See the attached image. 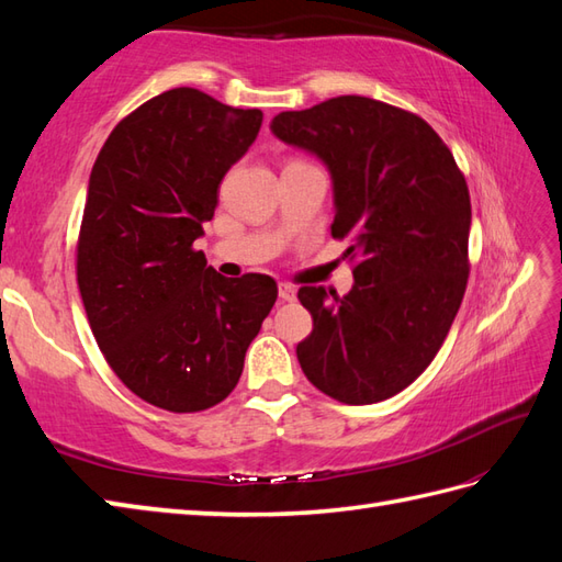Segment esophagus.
<instances>
[{"label": "esophagus", "instance_id": "34e87169", "mask_svg": "<svg viewBox=\"0 0 562 562\" xmlns=\"http://www.w3.org/2000/svg\"><path fill=\"white\" fill-rule=\"evenodd\" d=\"M278 292H280V300L282 302H294L296 300V290L292 288V284H288V282H280Z\"/></svg>", "mask_w": 562, "mask_h": 562}]
</instances>
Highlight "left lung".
Returning a JSON list of instances; mask_svg holds the SVG:
<instances>
[{"label": "left lung", "mask_w": 562, "mask_h": 562, "mask_svg": "<svg viewBox=\"0 0 562 562\" xmlns=\"http://www.w3.org/2000/svg\"><path fill=\"white\" fill-rule=\"evenodd\" d=\"M274 137L316 154L333 178V238H350L352 290L302 288L314 318L296 345L306 379L348 405L396 396L435 360L469 282L471 198L420 115L338 97L272 117Z\"/></svg>", "instance_id": "1"}]
</instances>
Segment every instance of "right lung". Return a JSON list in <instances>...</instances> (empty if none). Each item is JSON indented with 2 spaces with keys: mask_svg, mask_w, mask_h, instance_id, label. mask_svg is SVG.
<instances>
[{
  "mask_svg": "<svg viewBox=\"0 0 562 562\" xmlns=\"http://www.w3.org/2000/svg\"><path fill=\"white\" fill-rule=\"evenodd\" d=\"M260 123L258 109L171 89L123 117L91 169L81 302L105 362L157 408L198 413L229 396L278 300L268 274L222 278L193 248Z\"/></svg>",
  "mask_w": 562,
  "mask_h": 562,
  "instance_id": "obj_1",
  "label": "right lung"
}]
</instances>
